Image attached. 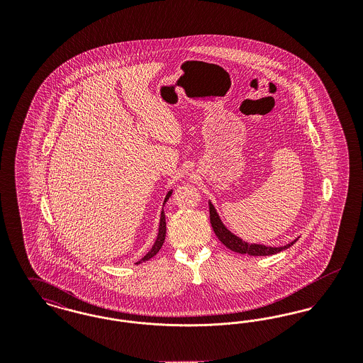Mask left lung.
I'll list each match as a JSON object with an SVG mask.
<instances>
[{
	"label": "left lung",
	"mask_w": 363,
	"mask_h": 363,
	"mask_svg": "<svg viewBox=\"0 0 363 363\" xmlns=\"http://www.w3.org/2000/svg\"><path fill=\"white\" fill-rule=\"evenodd\" d=\"M209 219H211V225L216 234V237L219 238V241L225 245V247H228L233 252L241 253V255H249V256H269V255H277L279 252L290 247L294 245L295 241L286 245V246H280V247H268V246H262V245H256V243H247L240 240L238 237L233 235L225 225H222L216 211L212 204H209Z\"/></svg>",
	"instance_id": "left-lung-1"
}]
</instances>
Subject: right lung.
<instances>
[{
    "mask_svg": "<svg viewBox=\"0 0 363 363\" xmlns=\"http://www.w3.org/2000/svg\"><path fill=\"white\" fill-rule=\"evenodd\" d=\"M170 194H172V191H169V194L166 196L164 203L169 200ZM164 238H166V219H164V212H162V216H160V225H159V234H157L156 242L154 243V246L151 247V250H150V252H148L143 259L138 261L136 264H140L141 261L144 262V261H148V259H152V257L155 256L156 253L160 250V247H162V245H163V242H164Z\"/></svg>",
    "mask_w": 363,
    "mask_h": 363,
    "instance_id": "1",
    "label": "right lung"
}]
</instances>
